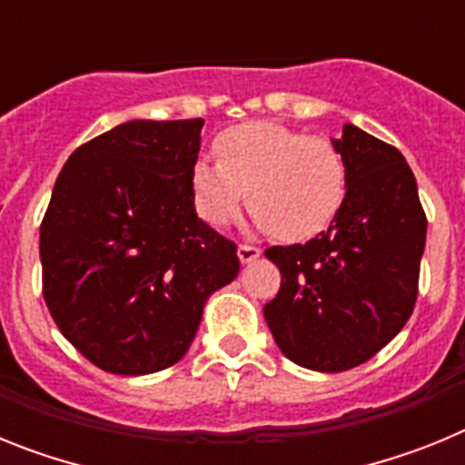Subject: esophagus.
I'll return each mask as SVG.
<instances>
[{
    "label": "esophagus",
    "instance_id": "esophagus-1",
    "mask_svg": "<svg viewBox=\"0 0 465 465\" xmlns=\"http://www.w3.org/2000/svg\"><path fill=\"white\" fill-rule=\"evenodd\" d=\"M237 256H240L242 262H252L261 256V249L253 244H240V249H237Z\"/></svg>",
    "mask_w": 465,
    "mask_h": 465
}]
</instances>
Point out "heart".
<instances>
[{
    "label": "heart",
    "mask_w": 465,
    "mask_h": 465,
    "mask_svg": "<svg viewBox=\"0 0 465 465\" xmlns=\"http://www.w3.org/2000/svg\"><path fill=\"white\" fill-rule=\"evenodd\" d=\"M216 165L197 160L191 172L197 213L213 228L232 223L242 204L283 242H302L328 228L347 191V167L335 143L282 123L228 127L213 142Z\"/></svg>",
    "instance_id": "obj_1"
}]
</instances>
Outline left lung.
Segmentation results:
<instances>
[{
    "instance_id": "8db88e82",
    "label": "left lung",
    "mask_w": 465,
    "mask_h": 465,
    "mask_svg": "<svg viewBox=\"0 0 465 465\" xmlns=\"http://www.w3.org/2000/svg\"><path fill=\"white\" fill-rule=\"evenodd\" d=\"M332 143L347 167L332 223L305 244L265 249L282 272L265 322L286 359L319 372L351 371L402 331L426 244V213L401 151L349 123Z\"/></svg>"
}]
</instances>
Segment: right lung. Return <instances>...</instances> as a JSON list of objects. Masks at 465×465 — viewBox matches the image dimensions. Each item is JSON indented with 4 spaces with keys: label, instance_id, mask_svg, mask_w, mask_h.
<instances>
[{
    "label": "right lung",
    "instance_id": "right-lung-1",
    "mask_svg": "<svg viewBox=\"0 0 465 465\" xmlns=\"http://www.w3.org/2000/svg\"><path fill=\"white\" fill-rule=\"evenodd\" d=\"M203 125L130 121L90 139L64 163L41 221L53 322L114 375L182 361L207 298L240 272L235 242L195 213Z\"/></svg>",
    "mask_w": 465,
    "mask_h": 465
}]
</instances>
